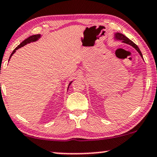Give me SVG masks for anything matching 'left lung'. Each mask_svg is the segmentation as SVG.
Returning a JSON list of instances; mask_svg holds the SVG:
<instances>
[{
	"instance_id": "8db88e82",
	"label": "left lung",
	"mask_w": 157,
	"mask_h": 157,
	"mask_svg": "<svg viewBox=\"0 0 157 157\" xmlns=\"http://www.w3.org/2000/svg\"><path fill=\"white\" fill-rule=\"evenodd\" d=\"M113 38H114V40H121V41L122 42V43L126 44H128V45L132 46V47L134 48V49L136 50L137 52H138L139 55H140V57H142L143 59H144V57H143L142 53H141L140 50L138 48V46H137L135 44L133 43L132 40H129V38L127 37V36H124V35L120 33H114Z\"/></svg>"
}]
</instances>
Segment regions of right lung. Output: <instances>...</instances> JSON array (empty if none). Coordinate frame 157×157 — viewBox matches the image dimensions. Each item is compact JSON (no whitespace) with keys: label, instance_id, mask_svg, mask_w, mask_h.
<instances>
[{"label":"right lung","instance_id":"right-lung-1","mask_svg":"<svg viewBox=\"0 0 157 157\" xmlns=\"http://www.w3.org/2000/svg\"><path fill=\"white\" fill-rule=\"evenodd\" d=\"M40 38H41V35H40V34H37V35H33V36H30V37H28V38H26V39H25V40H23V41L22 42V43H21L20 44H19V45L18 46H17V47L15 48V49L13 50L12 53H11V55H10V57H9V61L10 60L11 57H12V55H13V54L15 53V52H16V51H17V49H19V48H22V47H23V46H25V45H27V44H28L33 43V42L38 41V40H39ZM73 82V81H72V82H71L69 83V84H68V87H67V90H68L69 86H70V85H71V84H72V82Z\"/></svg>","mask_w":157,"mask_h":157}]
</instances>
